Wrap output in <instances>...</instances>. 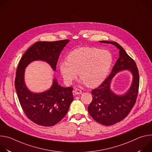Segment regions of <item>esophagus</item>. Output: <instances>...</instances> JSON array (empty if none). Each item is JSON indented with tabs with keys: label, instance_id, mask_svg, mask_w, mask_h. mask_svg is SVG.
<instances>
[{
	"label": "esophagus",
	"instance_id": "34e87169",
	"mask_svg": "<svg viewBox=\"0 0 152 152\" xmlns=\"http://www.w3.org/2000/svg\"><path fill=\"white\" fill-rule=\"evenodd\" d=\"M82 91L80 90H79V89H75V91H74V93L75 94H76V95L80 94H82Z\"/></svg>",
	"mask_w": 152,
	"mask_h": 152
}]
</instances>
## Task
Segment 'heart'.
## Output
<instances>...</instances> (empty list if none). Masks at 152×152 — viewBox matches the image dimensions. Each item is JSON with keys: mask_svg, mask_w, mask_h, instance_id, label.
Instances as JSON below:
<instances>
[{"mask_svg": "<svg viewBox=\"0 0 152 152\" xmlns=\"http://www.w3.org/2000/svg\"><path fill=\"white\" fill-rule=\"evenodd\" d=\"M67 60L59 63V71L66 84H72L79 73L80 83L89 87H95L106 79L113 58L107 50L83 47L71 51Z\"/></svg>", "mask_w": 152, "mask_h": 152, "instance_id": "obj_1", "label": "heart"}]
</instances>
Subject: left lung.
Instances as JSON below:
<instances>
[{"instance_id":"left-lung-1","label":"left lung","mask_w":152,"mask_h":152,"mask_svg":"<svg viewBox=\"0 0 152 152\" xmlns=\"http://www.w3.org/2000/svg\"><path fill=\"white\" fill-rule=\"evenodd\" d=\"M110 43L119 49V58L111 74L97 88L92 90L93 100L88 107L90 115L97 122L105 126L114 124L123 120L134 106L139 88V73L136 63L117 42L100 41ZM128 70L133 75V82L129 89L123 95H118L110 90V83L118 72Z\"/></svg>"}]
</instances>
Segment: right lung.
<instances>
[{"label": "right lung", "instance_id": "add662e5", "mask_svg": "<svg viewBox=\"0 0 152 152\" xmlns=\"http://www.w3.org/2000/svg\"><path fill=\"white\" fill-rule=\"evenodd\" d=\"M69 41L64 39L36 42L26 51L19 62L15 79L18 100L27 117L38 125L52 126L65 117L73 100V88L62 87L54 77L49 90L42 93H33L25 84V69L32 62L41 61L49 64L55 72L61 52Z\"/></svg>", "mask_w": 152, "mask_h": 152}]
</instances>
